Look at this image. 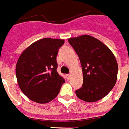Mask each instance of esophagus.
Segmentation results:
<instances>
[{"label": "esophagus", "mask_w": 129, "mask_h": 129, "mask_svg": "<svg viewBox=\"0 0 129 129\" xmlns=\"http://www.w3.org/2000/svg\"><path fill=\"white\" fill-rule=\"evenodd\" d=\"M70 78H71V74H67V80H69Z\"/></svg>", "instance_id": "esophagus-1"}]
</instances>
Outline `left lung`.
<instances>
[{
	"label": "left lung",
	"mask_w": 129,
	"mask_h": 129,
	"mask_svg": "<svg viewBox=\"0 0 129 129\" xmlns=\"http://www.w3.org/2000/svg\"><path fill=\"white\" fill-rule=\"evenodd\" d=\"M68 41L82 68L83 84L76 91V95L87 102L102 99L116 83L118 67L115 55L107 45L89 35L70 38Z\"/></svg>",
	"instance_id": "obj_1"
}]
</instances>
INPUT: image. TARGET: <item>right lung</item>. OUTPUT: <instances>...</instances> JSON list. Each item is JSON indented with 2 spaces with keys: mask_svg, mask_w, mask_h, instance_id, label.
Instances as JSON below:
<instances>
[{
  "mask_svg": "<svg viewBox=\"0 0 129 129\" xmlns=\"http://www.w3.org/2000/svg\"><path fill=\"white\" fill-rule=\"evenodd\" d=\"M64 40L45 38L25 49L17 62L16 74L20 89L34 102L45 104L60 92L64 79L57 72L56 56Z\"/></svg>",
  "mask_w": 129,
  "mask_h": 129,
  "instance_id": "1",
  "label": "right lung"
}]
</instances>
